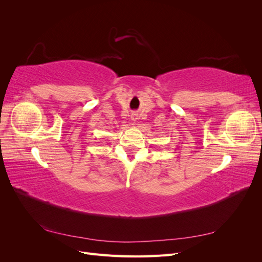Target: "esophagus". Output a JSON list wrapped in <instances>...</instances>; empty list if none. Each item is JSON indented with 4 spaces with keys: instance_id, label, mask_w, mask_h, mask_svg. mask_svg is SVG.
<instances>
[{
    "instance_id": "34e87169",
    "label": "esophagus",
    "mask_w": 262,
    "mask_h": 262,
    "mask_svg": "<svg viewBox=\"0 0 262 262\" xmlns=\"http://www.w3.org/2000/svg\"><path fill=\"white\" fill-rule=\"evenodd\" d=\"M131 119H132V120H133V121H137V119H138V118H137L136 116H133V117H132Z\"/></svg>"
}]
</instances>
